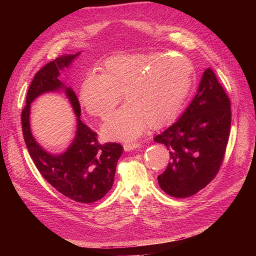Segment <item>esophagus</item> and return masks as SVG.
Wrapping results in <instances>:
<instances>
[{
    "label": "esophagus",
    "mask_w": 256,
    "mask_h": 256,
    "mask_svg": "<svg viewBox=\"0 0 256 256\" xmlns=\"http://www.w3.org/2000/svg\"><path fill=\"white\" fill-rule=\"evenodd\" d=\"M139 147H141L140 143H126V144H124V148L126 152H130V150H134L136 148H139Z\"/></svg>",
    "instance_id": "1"
}]
</instances>
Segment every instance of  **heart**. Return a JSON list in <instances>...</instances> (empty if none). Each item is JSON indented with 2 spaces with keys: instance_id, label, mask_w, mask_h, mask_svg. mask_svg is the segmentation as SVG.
<instances>
[{
  "instance_id": "heart-1",
  "label": "heart",
  "mask_w": 256,
  "mask_h": 256,
  "mask_svg": "<svg viewBox=\"0 0 256 256\" xmlns=\"http://www.w3.org/2000/svg\"><path fill=\"white\" fill-rule=\"evenodd\" d=\"M193 84V66L184 57L130 54L108 58L100 74L87 76L78 98L86 112L106 118L121 100L126 104L102 126L106 140L132 141L148 124L167 126L178 116Z\"/></svg>"
}]
</instances>
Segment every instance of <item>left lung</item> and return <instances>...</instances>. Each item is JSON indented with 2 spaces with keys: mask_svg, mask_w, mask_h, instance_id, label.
Instances as JSON below:
<instances>
[{
  "mask_svg": "<svg viewBox=\"0 0 256 256\" xmlns=\"http://www.w3.org/2000/svg\"><path fill=\"white\" fill-rule=\"evenodd\" d=\"M230 124V100L208 67L180 118L154 137L170 154L166 170L158 176L160 189L186 198L206 188L222 165Z\"/></svg>",
  "mask_w": 256,
  "mask_h": 256,
  "instance_id": "left-lung-1",
  "label": "left lung"
}]
</instances>
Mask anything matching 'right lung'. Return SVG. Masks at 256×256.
<instances>
[{
    "label": "right lung",
    "instance_id": "obj_1",
    "mask_svg": "<svg viewBox=\"0 0 256 256\" xmlns=\"http://www.w3.org/2000/svg\"><path fill=\"white\" fill-rule=\"evenodd\" d=\"M80 55H63L40 68L26 93V104L22 112V135L33 162L55 189L76 202L92 204L102 199L113 186L116 166L122 154L118 143L100 144L98 134L80 121V106L74 90L58 78L60 72L68 67ZM64 90L77 115L76 137L66 152L61 155L46 152L34 139L30 128V102L42 92Z\"/></svg>",
    "mask_w": 256,
    "mask_h": 256
}]
</instances>
